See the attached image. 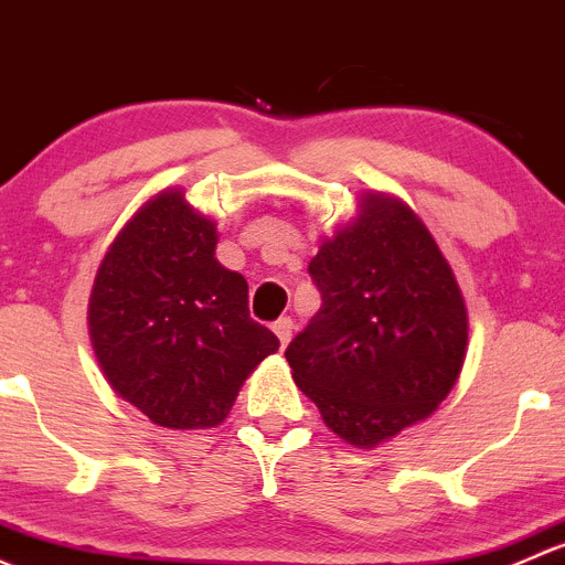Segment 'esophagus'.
Masks as SVG:
<instances>
[{
	"label": "esophagus",
	"instance_id": "1",
	"mask_svg": "<svg viewBox=\"0 0 565 565\" xmlns=\"http://www.w3.org/2000/svg\"><path fill=\"white\" fill-rule=\"evenodd\" d=\"M271 329H275L277 340L282 342V348L288 345L290 337H294V321H290V318H280V321H275V326H271Z\"/></svg>",
	"mask_w": 565,
	"mask_h": 565
}]
</instances>
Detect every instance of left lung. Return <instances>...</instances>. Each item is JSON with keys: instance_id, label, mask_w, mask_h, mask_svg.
<instances>
[{"instance_id": "1", "label": "left lung", "mask_w": 565, "mask_h": 565, "mask_svg": "<svg viewBox=\"0 0 565 565\" xmlns=\"http://www.w3.org/2000/svg\"><path fill=\"white\" fill-rule=\"evenodd\" d=\"M321 310L285 351L326 427L372 449L438 408L468 351V310L427 225L364 193L310 260Z\"/></svg>"}]
</instances>
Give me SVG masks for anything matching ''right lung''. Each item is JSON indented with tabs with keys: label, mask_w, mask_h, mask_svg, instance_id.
Wrapping results in <instances>:
<instances>
[{
	"label": "right lung",
	"mask_w": 565,
	"mask_h": 565,
	"mask_svg": "<svg viewBox=\"0 0 565 565\" xmlns=\"http://www.w3.org/2000/svg\"><path fill=\"white\" fill-rule=\"evenodd\" d=\"M214 247L217 225L168 188L127 220L92 285L86 318L103 375L157 427H217L280 348L249 318L247 280Z\"/></svg>",
	"instance_id": "obj_1"
}]
</instances>
